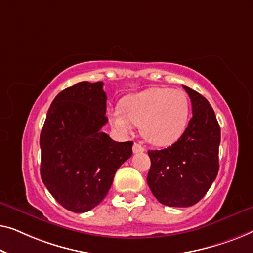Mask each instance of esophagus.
Wrapping results in <instances>:
<instances>
[{
  "label": "esophagus",
  "instance_id": "esophagus-1",
  "mask_svg": "<svg viewBox=\"0 0 253 253\" xmlns=\"http://www.w3.org/2000/svg\"><path fill=\"white\" fill-rule=\"evenodd\" d=\"M143 151H145L144 147H142L140 143H136V142H135V143L133 144V152H134V154H141V152H143Z\"/></svg>",
  "mask_w": 253,
  "mask_h": 253
}]
</instances>
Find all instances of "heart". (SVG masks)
Returning a JSON list of instances; mask_svg holds the SVG:
<instances>
[{
    "label": "heart",
    "mask_w": 253,
    "mask_h": 253,
    "mask_svg": "<svg viewBox=\"0 0 253 253\" xmlns=\"http://www.w3.org/2000/svg\"><path fill=\"white\" fill-rule=\"evenodd\" d=\"M109 122L127 135L141 126L145 140L155 145H169L179 140L187 127L189 101L180 89L149 88L123 99L122 106L110 109Z\"/></svg>",
    "instance_id": "b5f03b06"
}]
</instances>
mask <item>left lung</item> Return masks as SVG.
<instances>
[{"label":"left lung","mask_w":253,"mask_h":253,"mask_svg":"<svg viewBox=\"0 0 253 253\" xmlns=\"http://www.w3.org/2000/svg\"><path fill=\"white\" fill-rule=\"evenodd\" d=\"M193 106V118L170 147L149 150L148 186L162 204L188 208L204 197L219 170L220 126L208 99L183 86Z\"/></svg>","instance_id":"1"}]
</instances>
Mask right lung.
Segmentation results:
<instances>
[{"label":"right lung","instance_id":"1","mask_svg":"<svg viewBox=\"0 0 253 253\" xmlns=\"http://www.w3.org/2000/svg\"><path fill=\"white\" fill-rule=\"evenodd\" d=\"M102 81H83L59 92L40 135L41 179L63 208L90 211L106 196L117 169L131 156L133 142L101 131L108 123Z\"/></svg>","mask_w":253,"mask_h":253}]
</instances>
